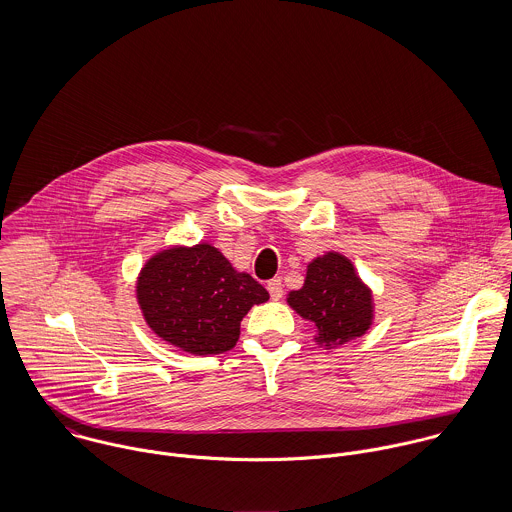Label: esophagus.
<instances>
[{
	"instance_id": "esophagus-1",
	"label": "esophagus",
	"mask_w": 512,
	"mask_h": 512,
	"mask_svg": "<svg viewBox=\"0 0 512 512\" xmlns=\"http://www.w3.org/2000/svg\"><path fill=\"white\" fill-rule=\"evenodd\" d=\"M268 292L274 297V299H280L284 295V284H282V278H274L268 282Z\"/></svg>"
}]
</instances>
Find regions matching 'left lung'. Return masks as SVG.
I'll return each instance as SVG.
<instances>
[{"mask_svg":"<svg viewBox=\"0 0 512 512\" xmlns=\"http://www.w3.org/2000/svg\"><path fill=\"white\" fill-rule=\"evenodd\" d=\"M288 303L317 329L325 347L365 335L372 323V295L355 274L351 260L337 252L307 266L305 284L290 293Z\"/></svg>","mask_w":512,"mask_h":512,"instance_id":"1","label":"left lung"}]
</instances>
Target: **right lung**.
I'll list each match as a JSON object with an SVG mask.
<instances>
[{
  "instance_id": "right-lung-1",
  "label": "right lung",
  "mask_w": 512,
  "mask_h": 512,
  "mask_svg": "<svg viewBox=\"0 0 512 512\" xmlns=\"http://www.w3.org/2000/svg\"><path fill=\"white\" fill-rule=\"evenodd\" d=\"M136 292L153 333L191 355L230 351L242 317L270 297L211 244L155 254L142 268Z\"/></svg>"
}]
</instances>
